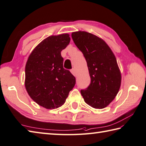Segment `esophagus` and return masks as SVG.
Instances as JSON below:
<instances>
[{
  "instance_id": "34e87169",
  "label": "esophagus",
  "mask_w": 146,
  "mask_h": 146,
  "mask_svg": "<svg viewBox=\"0 0 146 146\" xmlns=\"http://www.w3.org/2000/svg\"><path fill=\"white\" fill-rule=\"evenodd\" d=\"M71 73H72L73 75L74 76H77L76 70L75 69V68H73V69L71 70Z\"/></svg>"
}]
</instances>
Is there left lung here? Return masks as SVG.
Masks as SVG:
<instances>
[{
	"label": "left lung",
	"mask_w": 146,
	"mask_h": 146,
	"mask_svg": "<svg viewBox=\"0 0 146 146\" xmlns=\"http://www.w3.org/2000/svg\"><path fill=\"white\" fill-rule=\"evenodd\" d=\"M86 59L91 82L80 92L85 102L96 109L107 107L119 90L121 75L115 54L102 38L87 31L71 33Z\"/></svg>",
	"instance_id": "obj_1"
}]
</instances>
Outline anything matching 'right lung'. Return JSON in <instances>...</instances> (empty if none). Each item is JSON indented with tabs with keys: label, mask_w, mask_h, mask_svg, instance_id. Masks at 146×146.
Segmentation results:
<instances>
[{
	"label": "right lung",
	"mask_w": 146,
	"mask_h": 146,
	"mask_svg": "<svg viewBox=\"0 0 146 146\" xmlns=\"http://www.w3.org/2000/svg\"><path fill=\"white\" fill-rule=\"evenodd\" d=\"M70 42L68 33L48 36L32 50L26 64V90L36 103L46 109L61 106L75 85V77L64 69L61 54Z\"/></svg>",
	"instance_id": "right-lung-1"
}]
</instances>
